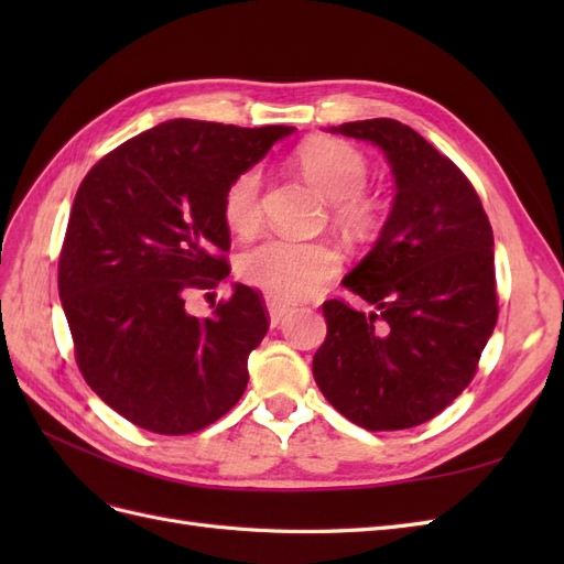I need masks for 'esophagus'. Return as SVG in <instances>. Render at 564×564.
Masks as SVG:
<instances>
[{"mask_svg":"<svg viewBox=\"0 0 564 564\" xmlns=\"http://www.w3.org/2000/svg\"><path fill=\"white\" fill-rule=\"evenodd\" d=\"M265 305H268V315H270L272 327H275V324H280L282 319H286L289 313H292V308H289V305H284V303L275 301V299H270V296L265 299Z\"/></svg>","mask_w":564,"mask_h":564,"instance_id":"1","label":"esophagus"}]
</instances>
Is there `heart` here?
I'll list each match as a JSON object with an SVG mask.
<instances>
[{
    "instance_id": "b5f03b06",
    "label": "heart",
    "mask_w": 564,
    "mask_h": 564,
    "mask_svg": "<svg viewBox=\"0 0 564 564\" xmlns=\"http://www.w3.org/2000/svg\"><path fill=\"white\" fill-rule=\"evenodd\" d=\"M299 164L317 191L332 199L334 224L348 235H369L381 220V202L365 193L369 164L344 139H313L299 150ZM263 169L249 166L224 193L220 214L237 235H251L263 220ZM340 270V253L329 242H294L270 237L240 256V278L275 301L313 296Z\"/></svg>"
}]
</instances>
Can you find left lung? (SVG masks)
I'll return each instance as SVG.
<instances>
[{
	"mask_svg": "<svg viewBox=\"0 0 564 564\" xmlns=\"http://www.w3.org/2000/svg\"><path fill=\"white\" fill-rule=\"evenodd\" d=\"M334 131L377 143L398 195L379 242L344 280L377 311L322 303L327 338L313 377L360 429H414L464 392L497 327L491 226L466 174L412 127L379 117Z\"/></svg>",
	"mask_w": 564,
	"mask_h": 564,
	"instance_id": "1",
	"label": "left lung"
}]
</instances>
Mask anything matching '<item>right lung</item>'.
<instances>
[{
    "label": "right lung",
    "instance_id": "1",
    "mask_svg": "<svg viewBox=\"0 0 564 564\" xmlns=\"http://www.w3.org/2000/svg\"><path fill=\"white\" fill-rule=\"evenodd\" d=\"M294 127L172 119L117 145L84 176L58 256L75 360L96 395L143 431L187 435L237 404L270 317L237 284L214 315L191 292L228 278V183Z\"/></svg>",
    "mask_w": 564,
    "mask_h": 564
}]
</instances>
